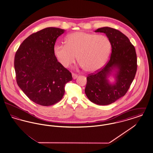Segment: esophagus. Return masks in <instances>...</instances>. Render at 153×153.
Masks as SVG:
<instances>
[{"mask_svg": "<svg viewBox=\"0 0 153 153\" xmlns=\"http://www.w3.org/2000/svg\"><path fill=\"white\" fill-rule=\"evenodd\" d=\"M78 75L75 74V73H72V77H73V79H76L78 77Z\"/></svg>", "mask_w": 153, "mask_h": 153, "instance_id": "1", "label": "esophagus"}]
</instances>
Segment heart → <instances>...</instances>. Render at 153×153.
Here are the masks:
<instances>
[{
	"instance_id": "heart-1",
	"label": "heart",
	"mask_w": 153,
	"mask_h": 153,
	"mask_svg": "<svg viewBox=\"0 0 153 153\" xmlns=\"http://www.w3.org/2000/svg\"><path fill=\"white\" fill-rule=\"evenodd\" d=\"M65 42L54 46V53L59 63L68 68L74 62L77 56L79 65L88 72L99 70L111 51V42L104 35L77 31L66 36Z\"/></svg>"
}]
</instances>
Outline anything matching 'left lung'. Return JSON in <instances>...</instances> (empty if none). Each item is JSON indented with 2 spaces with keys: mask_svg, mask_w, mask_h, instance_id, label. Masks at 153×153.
<instances>
[{
  "mask_svg": "<svg viewBox=\"0 0 153 153\" xmlns=\"http://www.w3.org/2000/svg\"><path fill=\"white\" fill-rule=\"evenodd\" d=\"M95 31L104 33L109 38L112 52L105 65L88 74L85 93L91 102L105 105L117 101L128 91L137 72V54L128 37L120 31L104 27ZM114 71L116 82L111 84L108 78Z\"/></svg>",
  "mask_w": 153,
  "mask_h": 153,
  "instance_id": "left-lung-1",
  "label": "left lung"
}]
</instances>
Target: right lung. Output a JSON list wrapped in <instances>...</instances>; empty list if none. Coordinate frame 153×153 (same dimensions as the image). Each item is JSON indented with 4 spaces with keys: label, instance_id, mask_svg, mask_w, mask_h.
Returning a JSON list of instances; mask_svg holds the SVG:
<instances>
[{
    "label": "right lung",
    "instance_id": "1",
    "mask_svg": "<svg viewBox=\"0 0 153 153\" xmlns=\"http://www.w3.org/2000/svg\"><path fill=\"white\" fill-rule=\"evenodd\" d=\"M64 31L51 27L37 31L25 39L15 53L18 85L31 101L41 105L59 102L66 84L73 79L54 53L56 39Z\"/></svg>",
    "mask_w": 153,
    "mask_h": 153
}]
</instances>
